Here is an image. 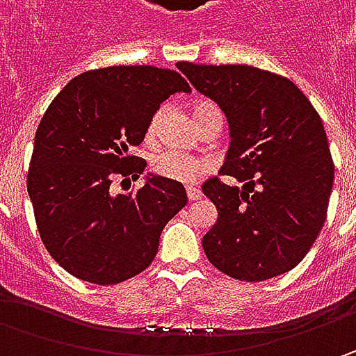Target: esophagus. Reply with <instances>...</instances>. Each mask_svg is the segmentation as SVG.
<instances>
[{
    "label": "esophagus",
    "mask_w": 356,
    "mask_h": 356,
    "mask_svg": "<svg viewBox=\"0 0 356 356\" xmlns=\"http://www.w3.org/2000/svg\"><path fill=\"white\" fill-rule=\"evenodd\" d=\"M186 196H188V200H192V202H194V200L202 198V192H200L198 188L188 186V188H186Z\"/></svg>",
    "instance_id": "obj_1"
}]
</instances>
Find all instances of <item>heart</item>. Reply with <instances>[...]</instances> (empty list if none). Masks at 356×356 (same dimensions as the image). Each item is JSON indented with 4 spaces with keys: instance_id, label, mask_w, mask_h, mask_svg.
<instances>
[{
    "instance_id": "heart-1",
    "label": "heart",
    "mask_w": 356,
    "mask_h": 356,
    "mask_svg": "<svg viewBox=\"0 0 356 356\" xmlns=\"http://www.w3.org/2000/svg\"><path fill=\"white\" fill-rule=\"evenodd\" d=\"M216 111H220L213 103L208 101H200L194 104L192 113L196 122H202L208 115H212ZM164 115V108H160L154 113V117L150 118V124H148V134H156L158 124H160V118ZM212 170V160L200 156H188L182 152H176V150H164L156 156L152 158V172L160 176V178H166L170 182H178V184H192V182H198L202 176H206L208 172Z\"/></svg>"
}]
</instances>
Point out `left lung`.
Instances as JSON below:
<instances>
[{
    "mask_svg": "<svg viewBox=\"0 0 356 356\" xmlns=\"http://www.w3.org/2000/svg\"><path fill=\"white\" fill-rule=\"evenodd\" d=\"M220 104L232 143L222 176L202 192L218 208L204 236L206 257L239 281H266L293 269L327 220L335 166L321 117L285 76L250 65H176Z\"/></svg>",
    "mask_w": 356,
    "mask_h": 356,
    "instance_id": "8db88e82",
    "label": "left lung"
}]
</instances>
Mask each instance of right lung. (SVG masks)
<instances>
[{"mask_svg":"<svg viewBox=\"0 0 356 356\" xmlns=\"http://www.w3.org/2000/svg\"><path fill=\"white\" fill-rule=\"evenodd\" d=\"M176 71L118 65L75 76L41 118L27 192L43 245L79 280L117 285L152 264L164 226L186 206V190L148 178L134 194H111L115 178H138L150 118L174 92H190Z\"/></svg>","mask_w":356,"mask_h":356,"instance_id":"right-lung-1","label":"right lung"}]
</instances>
